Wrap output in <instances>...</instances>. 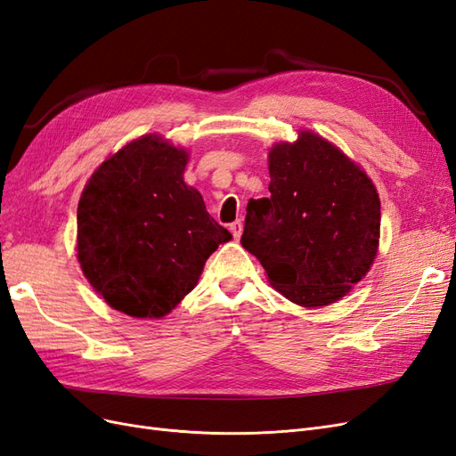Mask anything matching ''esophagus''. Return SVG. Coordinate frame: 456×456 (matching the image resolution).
I'll list each match as a JSON object with an SVG mask.
<instances>
[{"instance_id": "1", "label": "esophagus", "mask_w": 456, "mask_h": 456, "mask_svg": "<svg viewBox=\"0 0 456 456\" xmlns=\"http://www.w3.org/2000/svg\"><path fill=\"white\" fill-rule=\"evenodd\" d=\"M230 232L233 235V240H240L241 238V232H243V223L241 221H235L230 224Z\"/></svg>"}]
</instances>
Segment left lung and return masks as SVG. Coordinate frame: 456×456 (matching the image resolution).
I'll return each mask as SVG.
<instances>
[{
	"label": "left lung",
	"instance_id": "1",
	"mask_svg": "<svg viewBox=\"0 0 456 456\" xmlns=\"http://www.w3.org/2000/svg\"><path fill=\"white\" fill-rule=\"evenodd\" d=\"M268 162L272 196L248 200L241 245L290 302L334 304L378 255L379 194L362 169L313 132L277 143Z\"/></svg>",
	"mask_w": 456,
	"mask_h": 456
}]
</instances>
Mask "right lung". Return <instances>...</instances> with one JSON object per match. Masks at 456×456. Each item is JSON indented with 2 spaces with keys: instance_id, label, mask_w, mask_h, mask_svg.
Returning a JSON list of instances; mask_svg holds the SVG:
<instances>
[{
  "instance_id": "add662e5",
  "label": "right lung",
  "mask_w": 456,
  "mask_h": 456,
  "mask_svg": "<svg viewBox=\"0 0 456 456\" xmlns=\"http://www.w3.org/2000/svg\"><path fill=\"white\" fill-rule=\"evenodd\" d=\"M188 154L159 135L132 141L86 183L77 208V258L113 309L160 319L191 292L232 233L183 179Z\"/></svg>"
}]
</instances>
